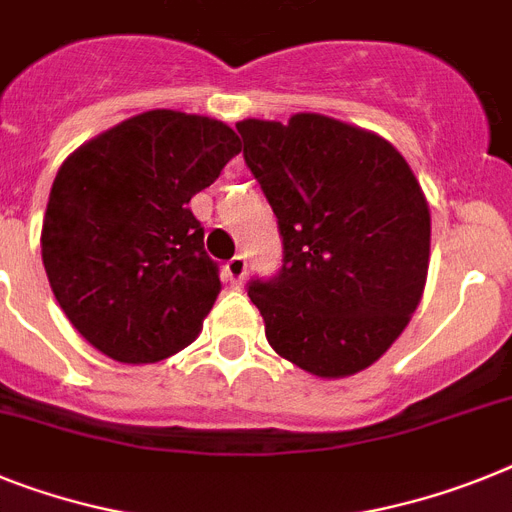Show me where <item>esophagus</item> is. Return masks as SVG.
Listing matches in <instances>:
<instances>
[{
    "label": "esophagus",
    "mask_w": 512,
    "mask_h": 512,
    "mask_svg": "<svg viewBox=\"0 0 512 512\" xmlns=\"http://www.w3.org/2000/svg\"><path fill=\"white\" fill-rule=\"evenodd\" d=\"M226 278H229L231 283H242L244 278H247V257L244 255H234L226 263Z\"/></svg>",
    "instance_id": "obj_1"
}]
</instances>
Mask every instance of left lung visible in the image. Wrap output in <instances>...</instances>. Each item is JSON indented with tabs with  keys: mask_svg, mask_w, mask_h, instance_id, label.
<instances>
[{
	"mask_svg": "<svg viewBox=\"0 0 512 512\" xmlns=\"http://www.w3.org/2000/svg\"><path fill=\"white\" fill-rule=\"evenodd\" d=\"M278 218L283 265L247 283L276 354L317 377L375 364L409 325L429 268V205L406 158L354 124L236 122Z\"/></svg>",
	"mask_w": 512,
	"mask_h": 512,
	"instance_id": "left-lung-1",
	"label": "left lung"
}]
</instances>
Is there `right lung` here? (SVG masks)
I'll return each mask as SVG.
<instances>
[{"label":"right lung","instance_id":"obj_1","mask_svg":"<svg viewBox=\"0 0 512 512\" xmlns=\"http://www.w3.org/2000/svg\"><path fill=\"white\" fill-rule=\"evenodd\" d=\"M239 150L229 124L156 109L59 166L41 255L59 307L101 354L153 364L203 330L221 278L190 200Z\"/></svg>","mask_w":512,"mask_h":512}]
</instances>
